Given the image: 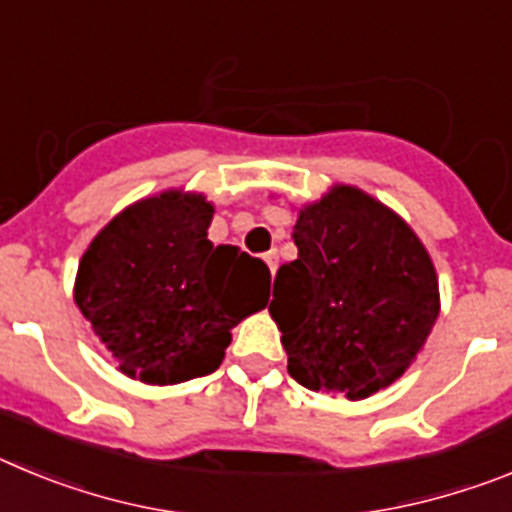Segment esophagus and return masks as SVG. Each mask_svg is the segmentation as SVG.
Here are the masks:
<instances>
[{
	"label": "esophagus",
	"instance_id": "esophagus-1",
	"mask_svg": "<svg viewBox=\"0 0 512 512\" xmlns=\"http://www.w3.org/2000/svg\"><path fill=\"white\" fill-rule=\"evenodd\" d=\"M264 261H266V264H269V271H271V274H274V271H277L279 253H277V251H269V253H264Z\"/></svg>",
	"mask_w": 512,
	"mask_h": 512
}]
</instances>
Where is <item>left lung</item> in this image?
I'll return each instance as SVG.
<instances>
[{
	"label": "left lung",
	"mask_w": 512,
	"mask_h": 512,
	"mask_svg": "<svg viewBox=\"0 0 512 512\" xmlns=\"http://www.w3.org/2000/svg\"><path fill=\"white\" fill-rule=\"evenodd\" d=\"M297 259L282 264L269 312L289 374L315 392L364 400L405 374L438 318L433 261L405 220L336 184L302 207Z\"/></svg>",
	"instance_id": "obj_1"
}]
</instances>
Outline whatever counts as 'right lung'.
Masks as SVG:
<instances>
[{
  "label": "right lung",
  "mask_w": 512,
  "mask_h": 512,
  "mask_svg": "<svg viewBox=\"0 0 512 512\" xmlns=\"http://www.w3.org/2000/svg\"><path fill=\"white\" fill-rule=\"evenodd\" d=\"M215 207L169 189L125 207L79 261L74 300L117 369L179 384L223 364L230 330L269 302L261 259L207 238Z\"/></svg>",
  "instance_id": "obj_1"
}]
</instances>
